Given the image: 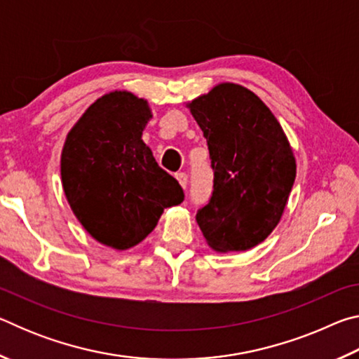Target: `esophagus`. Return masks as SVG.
Returning a JSON list of instances; mask_svg holds the SVG:
<instances>
[{"label":"esophagus","instance_id":"1","mask_svg":"<svg viewBox=\"0 0 359 359\" xmlns=\"http://www.w3.org/2000/svg\"><path fill=\"white\" fill-rule=\"evenodd\" d=\"M175 179L179 180L180 187L184 188V190H187V185H188V175H187L185 172H179V174H175Z\"/></svg>","mask_w":359,"mask_h":359}]
</instances>
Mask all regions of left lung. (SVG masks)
<instances>
[{
  "label": "left lung",
  "mask_w": 359,
  "mask_h": 359,
  "mask_svg": "<svg viewBox=\"0 0 359 359\" xmlns=\"http://www.w3.org/2000/svg\"><path fill=\"white\" fill-rule=\"evenodd\" d=\"M187 107L208 139L214 169L210 203L196 214L204 239L220 253L250 250L287 208L293 147L271 109L244 85L217 83Z\"/></svg>",
  "instance_id": "1"
}]
</instances>
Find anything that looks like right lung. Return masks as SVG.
Wrapping results in <instances>:
<instances>
[{
    "instance_id": "right-lung-1",
    "label": "right lung",
    "mask_w": 359,
    "mask_h": 359,
    "mask_svg": "<svg viewBox=\"0 0 359 359\" xmlns=\"http://www.w3.org/2000/svg\"><path fill=\"white\" fill-rule=\"evenodd\" d=\"M149 101L114 90L87 107L66 135L60 171L72 214L100 244L128 250L155 229L184 190L142 141Z\"/></svg>"
}]
</instances>
